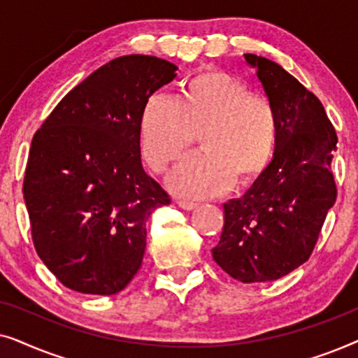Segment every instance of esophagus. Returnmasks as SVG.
Instances as JSON below:
<instances>
[{
    "label": "esophagus",
    "mask_w": 358,
    "mask_h": 358,
    "mask_svg": "<svg viewBox=\"0 0 358 358\" xmlns=\"http://www.w3.org/2000/svg\"><path fill=\"white\" fill-rule=\"evenodd\" d=\"M178 205L180 208H184V210H195L199 207L197 203H194V202H189V200H178Z\"/></svg>",
    "instance_id": "34e87169"
}]
</instances>
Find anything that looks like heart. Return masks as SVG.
<instances>
[{
	"label": "heart",
	"instance_id": "obj_1",
	"mask_svg": "<svg viewBox=\"0 0 358 358\" xmlns=\"http://www.w3.org/2000/svg\"><path fill=\"white\" fill-rule=\"evenodd\" d=\"M200 134L202 153L169 176L173 192L205 199L257 179L277 146V115L266 97L228 73L203 70L189 78L180 99L150 97L140 119L141 155L155 173H164Z\"/></svg>",
	"mask_w": 358,
	"mask_h": 358
}]
</instances>
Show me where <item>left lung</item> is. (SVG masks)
<instances>
[{
    "label": "left lung",
    "mask_w": 358,
    "mask_h": 358,
    "mask_svg": "<svg viewBox=\"0 0 358 358\" xmlns=\"http://www.w3.org/2000/svg\"><path fill=\"white\" fill-rule=\"evenodd\" d=\"M277 115L267 169L241 199L223 205L215 262L243 283L277 280L310 259L337 197L331 173L337 135L321 101L278 63L246 53Z\"/></svg>",
    "instance_id": "obj_1"
}]
</instances>
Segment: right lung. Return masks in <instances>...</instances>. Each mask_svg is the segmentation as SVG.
Returning a JSON list of instances; mask_svg holds the SVG:
<instances>
[{
	"label": "right lung",
	"mask_w": 358,
	"mask_h": 358,
	"mask_svg": "<svg viewBox=\"0 0 358 358\" xmlns=\"http://www.w3.org/2000/svg\"><path fill=\"white\" fill-rule=\"evenodd\" d=\"M176 70L158 57L115 58L73 87L34 135L22 185L32 241L70 290L115 295L138 272L146 220L171 203L141 166L140 119Z\"/></svg>",
	"instance_id": "1"
}]
</instances>
